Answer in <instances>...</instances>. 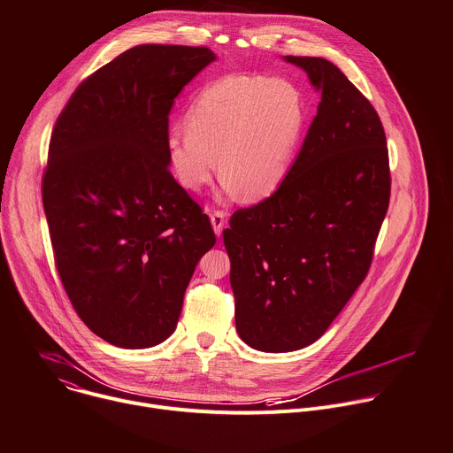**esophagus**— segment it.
Returning a JSON list of instances; mask_svg holds the SVG:
<instances>
[{"instance_id": "34e87169", "label": "esophagus", "mask_w": 453, "mask_h": 453, "mask_svg": "<svg viewBox=\"0 0 453 453\" xmlns=\"http://www.w3.org/2000/svg\"><path fill=\"white\" fill-rule=\"evenodd\" d=\"M210 219H211V226H213L215 234L220 236V234H222V229H224V224H226V211L215 210V211L210 215Z\"/></svg>"}]
</instances>
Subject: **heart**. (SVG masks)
<instances>
[{
    "instance_id": "1",
    "label": "heart",
    "mask_w": 453,
    "mask_h": 453,
    "mask_svg": "<svg viewBox=\"0 0 453 453\" xmlns=\"http://www.w3.org/2000/svg\"><path fill=\"white\" fill-rule=\"evenodd\" d=\"M172 128L166 159L191 193L222 175V193L262 201L287 179L304 127L301 91L285 79L233 75L204 88Z\"/></svg>"
}]
</instances>
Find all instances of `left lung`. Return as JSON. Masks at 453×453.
<instances>
[{"label": "left lung", "instance_id": "obj_1", "mask_svg": "<svg viewBox=\"0 0 453 453\" xmlns=\"http://www.w3.org/2000/svg\"><path fill=\"white\" fill-rule=\"evenodd\" d=\"M320 91L281 186L224 231L234 320L254 349L287 353L325 334L372 262L389 208V152L371 102L326 58L285 57Z\"/></svg>", "mask_w": 453, "mask_h": 453}]
</instances>
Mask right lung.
<instances>
[{"mask_svg":"<svg viewBox=\"0 0 453 453\" xmlns=\"http://www.w3.org/2000/svg\"><path fill=\"white\" fill-rule=\"evenodd\" d=\"M215 58L206 46H134L88 77L53 127L42 206L55 265L84 325L112 346L168 339L215 245L165 147L175 96Z\"/></svg>","mask_w":453,"mask_h":453,"instance_id":"obj_1","label":"right lung"}]
</instances>
